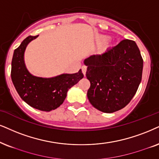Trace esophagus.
Here are the masks:
<instances>
[{
	"label": "esophagus",
	"instance_id": "1",
	"mask_svg": "<svg viewBox=\"0 0 159 159\" xmlns=\"http://www.w3.org/2000/svg\"><path fill=\"white\" fill-rule=\"evenodd\" d=\"M86 66H85V65H83L81 67V70H82V73H83V74L84 75H85V74H86Z\"/></svg>",
	"mask_w": 159,
	"mask_h": 159
}]
</instances>
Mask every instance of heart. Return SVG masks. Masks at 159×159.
Segmentation results:
<instances>
[{
  "label": "heart",
  "instance_id": "obj_1",
  "mask_svg": "<svg viewBox=\"0 0 159 159\" xmlns=\"http://www.w3.org/2000/svg\"><path fill=\"white\" fill-rule=\"evenodd\" d=\"M103 39V41H106V40H107V39H108V38H107V37H103V39Z\"/></svg>",
  "mask_w": 159,
  "mask_h": 159
}]
</instances>
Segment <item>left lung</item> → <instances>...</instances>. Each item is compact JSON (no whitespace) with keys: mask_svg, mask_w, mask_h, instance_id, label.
I'll use <instances>...</instances> for the list:
<instances>
[{"mask_svg":"<svg viewBox=\"0 0 159 159\" xmlns=\"http://www.w3.org/2000/svg\"><path fill=\"white\" fill-rule=\"evenodd\" d=\"M90 81L87 97L100 111L112 113L126 106L142 81L143 59L136 43L123 39L101 55L84 60Z\"/></svg>","mask_w":159,"mask_h":159,"instance_id":"8db88e82","label":"left lung"}]
</instances>
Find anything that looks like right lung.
Listing matches in <instances>:
<instances>
[{
    "label": "right lung",
    "mask_w": 159,
    "mask_h": 159,
    "mask_svg": "<svg viewBox=\"0 0 159 159\" xmlns=\"http://www.w3.org/2000/svg\"><path fill=\"white\" fill-rule=\"evenodd\" d=\"M37 36H29L14 51L11 78L20 97L31 107L51 111L63 103L68 89L84 78L81 70L74 74H62L56 77L43 78L29 73L24 63V52L31 40Z\"/></svg>",
    "instance_id": "1"
}]
</instances>
